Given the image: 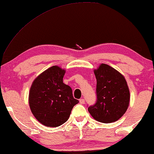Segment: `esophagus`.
<instances>
[{
  "label": "esophagus",
  "instance_id": "1",
  "mask_svg": "<svg viewBox=\"0 0 154 154\" xmlns=\"http://www.w3.org/2000/svg\"><path fill=\"white\" fill-rule=\"evenodd\" d=\"M79 103L83 105V104L85 103V100H84V99H80L79 100Z\"/></svg>",
  "mask_w": 154,
  "mask_h": 154
}]
</instances>
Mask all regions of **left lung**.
I'll return each instance as SVG.
<instances>
[{
  "instance_id": "1",
  "label": "left lung",
  "mask_w": 154,
  "mask_h": 154,
  "mask_svg": "<svg viewBox=\"0 0 154 154\" xmlns=\"http://www.w3.org/2000/svg\"><path fill=\"white\" fill-rule=\"evenodd\" d=\"M97 80V101L88 111L95 120L113 123L125 113L130 104V91L123 75L112 67L101 63L94 70Z\"/></svg>"
}]
</instances>
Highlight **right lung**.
I'll return each mask as SVG.
<instances>
[{"instance_id":"obj_1","label":"right lung","mask_w":154,"mask_h":154,"mask_svg":"<svg viewBox=\"0 0 154 154\" xmlns=\"http://www.w3.org/2000/svg\"><path fill=\"white\" fill-rule=\"evenodd\" d=\"M66 70L58 66L47 69L32 83L29 96L30 109L39 122L47 127H58L66 122L79 103L70 86L63 82Z\"/></svg>"}]
</instances>
